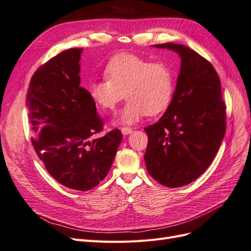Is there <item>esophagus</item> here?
Wrapping results in <instances>:
<instances>
[{
	"label": "esophagus",
	"instance_id": "esophagus-1",
	"mask_svg": "<svg viewBox=\"0 0 251 251\" xmlns=\"http://www.w3.org/2000/svg\"><path fill=\"white\" fill-rule=\"evenodd\" d=\"M121 131H122V133H123L124 135H128V134H130L132 132V129H131V128L124 127V128H122Z\"/></svg>",
	"mask_w": 251,
	"mask_h": 251
}]
</instances>
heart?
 <instances>
[{"label":"heart","instance_id":"1","mask_svg":"<svg viewBox=\"0 0 251 251\" xmlns=\"http://www.w3.org/2000/svg\"><path fill=\"white\" fill-rule=\"evenodd\" d=\"M105 75L89 84L88 94L103 110H112L125 95L128 101L117 113L114 124H135L146 113L152 116L165 110L173 99L174 73L166 63L120 53L107 63Z\"/></svg>","mask_w":251,"mask_h":251}]
</instances>
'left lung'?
I'll return each mask as SVG.
<instances>
[{"label":"left lung","instance_id":"8db88e82","mask_svg":"<svg viewBox=\"0 0 251 251\" xmlns=\"http://www.w3.org/2000/svg\"><path fill=\"white\" fill-rule=\"evenodd\" d=\"M181 58L176 90L165 113L144 130L148 174L166 187L190 184L209 167L223 141L226 106L216 69L195 50L181 44L153 45Z\"/></svg>","mask_w":251,"mask_h":251}]
</instances>
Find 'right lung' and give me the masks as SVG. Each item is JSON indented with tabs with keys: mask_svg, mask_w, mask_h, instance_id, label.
<instances>
[{
	"mask_svg": "<svg viewBox=\"0 0 251 251\" xmlns=\"http://www.w3.org/2000/svg\"><path fill=\"white\" fill-rule=\"evenodd\" d=\"M82 52L64 50L35 71L26 106L32 145L49 175L65 187L86 191L109 173L123 135L114 129L90 141L103 122L80 86Z\"/></svg>",
	"mask_w": 251,
	"mask_h": 251,
	"instance_id": "obj_1",
	"label": "right lung"
}]
</instances>
